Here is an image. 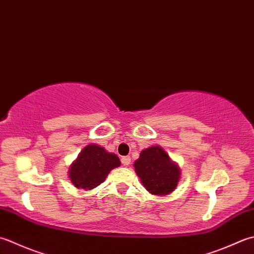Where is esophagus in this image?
I'll list each match as a JSON object with an SVG mask.
<instances>
[{"label": "esophagus", "instance_id": "esophagus-1", "mask_svg": "<svg viewBox=\"0 0 254 254\" xmlns=\"http://www.w3.org/2000/svg\"><path fill=\"white\" fill-rule=\"evenodd\" d=\"M121 162H122L123 165H126V166L130 165V163H131V157H130V156H123V157L121 158Z\"/></svg>", "mask_w": 254, "mask_h": 254}]
</instances>
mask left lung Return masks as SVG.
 <instances>
[{
  "label": "left lung",
  "mask_w": 254,
  "mask_h": 254,
  "mask_svg": "<svg viewBox=\"0 0 254 254\" xmlns=\"http://www.w3.org/2000/svg\"><path fill=\"white\" fill-rule=\"evenodd\" d=\"M137 176L144 187L154 195H167L172 192L180 181V168L171 162L167 154L160 146L143 150L134 163Z\"/></svg>",
  "instance_id": "left-lung-1"
}]
</instances>
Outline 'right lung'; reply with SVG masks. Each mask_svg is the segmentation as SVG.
<instances>
[{"label": "right lung", "mask_w": 254, "mask_h": 254, "mask_svg": "<svg viewBox=\"0 0 254 254\" xmlns=\"http://www.w3.org/2000/svg\"><path fill=\"white\" fill-rule=\"evenodd\" d=\"M116 154L106 152L104 148L90 144L83 148L70 167L69 177L77 188L92 190L104 182L111 170L120 166Z\"/></svg>", "instance_id": "add662e5"}]
</instances>
